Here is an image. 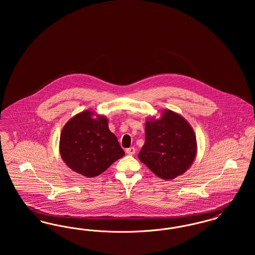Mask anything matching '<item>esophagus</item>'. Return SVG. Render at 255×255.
<instances>
[{
  "mask_svg": "<svg viewBox=\"0 0 255 255\" xmlns=\"http://www.w3.org/2000/svg\"><path fill=\"white\" fill-rule=\"evenodd\" d=\"M126 153H127L128 155H134V153H135V149H134L133 147L127 148V149H126Z\"/></svg>",
  "mask_w": 255,
  "mask_h": 255,
  "instance_id": "1",
  "label": "esophagus"
}]
</instances>
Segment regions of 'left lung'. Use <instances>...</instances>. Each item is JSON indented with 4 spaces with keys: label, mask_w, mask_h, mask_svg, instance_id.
<instances>
[{
    "label": "left lung",
    "mask_w": 255,
    "mask_h": 255,
    "mask_svg": "<svg viewBox=\"0 0 255 255\" xmlns=\"http://www.w3.org/2000/svg\"><path fill=\"white\" fill-rule=\"evenodd\" d=\"M197 155L196 134L181 115L163 110L146 120L145 142L138 158L158 178L173 180L188 169Z\"/></svg>",
    "instance_id": "obj_1"
}]
</instances>
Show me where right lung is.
<instances>
[{
	"mask_svg": "<svg viewBox=\"0 0 255 255\" xmlns=\"http://www.w3.org/2000/svg\"><path fill=\"white\" fill-rule=\"evenodd\" d=\"M59 152L68 167L88 178L100 175L125 155L109 130L107 118L90 110L75 115L64 125Z\"/></svg>",
	"mask_w": 255,
	"mask_h": 255,
	"instance_id": "right-lung-1",
	"label": "right lung"
}]
</instances>
